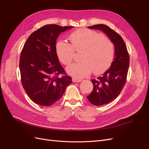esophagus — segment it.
Returning a JSON list of instances; mask_svg holds the SVG:
<instances>
[{
  "label": "esophagus",
  "mask_w": 149,
  "mask_h": 149,
  "mask_svg": "<svg viewBox=\"0 0 149 149\" xmlns=\"http://www.w3.org/2000/svg\"><path fill=\"white\" fill-rule=\"evenodd\" d=\"M72 81H73L74 82H79L82 81V79H77L76 77H73L72 78Z\"/></svg>",
  "instance_id": "34e87169"
}]
</instances>
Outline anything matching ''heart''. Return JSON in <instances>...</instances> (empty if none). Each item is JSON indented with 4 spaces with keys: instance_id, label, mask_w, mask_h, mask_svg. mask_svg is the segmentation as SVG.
I'll list each match as a JSON object with an SVG mask.
<instances>
[{
    "instance_id": "1",
    "label": "heart",
    "mask_w": 149,
    "mask_h": 149,
    "mask_svg": "<svg viewBox=\"0 0 149 149\" xmlns=\"http://www.w3.org/2000/svg\"><path fill=\"white\" fill-rule=\"evenodd\" d=\"M71 45L60 40L56 44L57 57L63 64L72 62L74 51L82 52L79 62L67 68L68 74L76 78H82L91 72L99 74L107 69L114 56L112 42L94 31L87 29L77 30L69 36Z\"/></svg>"
}]
</instances>
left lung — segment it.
Segmentation results:
<instances>
[{"instance_id": "left-lung-1", "label": "left lung", "mask_w": 149, "mask_h": 149, "mask_svg": "<svg viewBox=\"0 0 149 149\" xmlns=\"http://www.w3.org/2000/svg\"><path fill=\"white\" fill-rule=\"evenodd\" d=\"M103 31L115 46L111 66L96 79H92L93 88L87 97L93 105L100 106L111 102L120 94L127 81L129 67V55L121 36L107 25L97 24L88 27Z\"/></svg>"}]
</instances>
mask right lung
Returning a JSON list of instances; mask_svg holds the SVG:
<instances>
[{
    "mask_svg": "<svg viewBox=\"0 0 149 149\" xmlns=\"http://www.w3.org/2000/svg\"><path fill=\"white\" fill-rule=\"evenodd\" d=\"M72 27L45 25L31 33L23 47L19 60L21 82L29 98L38 105H53L72 83L56 48L59 34Z\"/></svg>",
    "mask_w": 149,
    "mask_h": 149,
    "instance_id": "1",
    "label": "right lung"
}]
</instances>
